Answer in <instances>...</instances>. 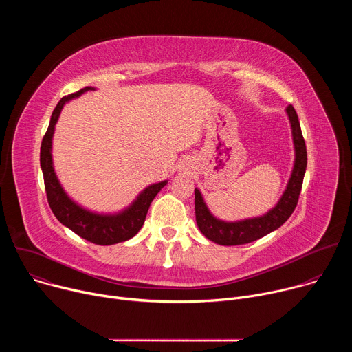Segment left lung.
I'll use <instances>...</instances> for the list:
<instances>
[{"mask_svg": "<svg viewBox=\"0 0 352 352\" xmlns=\"http://www.w3.org/2000/svg\"><path fill=\"white\" fill-rule=\"evenodd\" d=\"M285 113L291 124L295 159L287 188L281 195L277 205L273 209H270L266 214L259 217L245 219L239 221H223L210 213L209 208L205 204L202 193H200L197 188H195L196 224L200 232H202L208 239L226 246L254 242L281 227L295 210L300 188H302L304 175L307 171L308 157L305 140L302 136V131H300L296 111L289 104L285 109Z\"/></svg>", "mask_w": 352, "mask_h": 352, "instance_id": "left-lung-1", "label": "left lung"}]
</instances>
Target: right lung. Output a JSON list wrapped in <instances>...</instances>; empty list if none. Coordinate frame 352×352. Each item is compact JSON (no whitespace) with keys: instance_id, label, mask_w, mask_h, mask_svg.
Here are the masks:
<instances>
[{"instance_id":"obj_1","label":"right lung","mask_w":352,"mask_h":352,"mask_svg":"<svg viewBox=\"0 0 352 352\" xmlns=\"http://www.w3.org/2000/svg\"><path fill=\"white\" fill-rule=\"evenodd\" d=\"M89 90H94V87L86 86L79 91L65 96L60 100V103L53 111L50 125L41 142L40 166L44 177L48 205L52 208L57 220L79 236L87 239L89 242H93L96 245H114L128 241L139 232L144 223L150 204L153 202L156 195L162 190V188H164V185H167L168 181L166 179L153 185H148L138 195V197L126 209L114 214H100L90 212L79 206L67 195L57 178L53 166L52 147L54 129L65 103Z\"/></svg>"}]
</instances>
